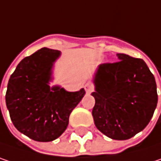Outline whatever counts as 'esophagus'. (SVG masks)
Instances as JSON below:
<instances>
[{
    "label": "esophagus",
    "mask_w": 161,
    "mask_h": 161,
    "mask_svg": "<svg viewBox=\"0 0 161 161\" xmlns=\"http://www.w3.org/2000/svg\"><path fill=\"white\" fill-rule=\"evenodd\" d=\"M84 89H85L86 92L90 93V92H93V89H94V87H93V85H92V83H90V82H87L86 84H85V86H84Z\"/></svg>",
    "instance_id": "1"
}]
</instances>
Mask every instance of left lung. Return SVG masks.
<instances>
[{
    "label": "left lung",
    "mask_w": 161,
    "mask_h": 161,
    "mask_svg": "<svg viewBox=\"0 0 161 161\" xmlns=\"http://www.w3.org/2000/svg\"><path fill=\"white\" fill-rule=\"evenodd\" d=\"M119 61L98 67L92 116L98 130L115 140L142 131L158 103L154 75L143 59L117 54Z\"/></svg>",
    "instance_id": "1"
}]
</instances>
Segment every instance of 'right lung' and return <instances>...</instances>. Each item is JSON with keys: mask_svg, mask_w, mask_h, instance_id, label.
<instances>
[{"mask_svg": "<svg viewBox=\"0 0 161 161\" xmlns=\"http://www.w3.org/2000/svg\"><path fill=\"white\" fill-rule=\"evenodd\" d=\"M60 52L43 47L25 58L11 75L5 101L18 131L33 140L49 142L66 130L69 117L85 94V90L67 92L50 88L52 68Z\"/></svg>", "mask_w": 161, "mask_h": 161, "instance_id": "1", "label": "right lung"}]
</instances>
